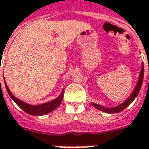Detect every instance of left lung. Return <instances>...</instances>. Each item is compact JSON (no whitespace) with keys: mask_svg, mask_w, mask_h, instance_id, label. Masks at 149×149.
I'll return each mask as SVG.
<instances>
[{"mask_svg":"<svg viewBox=\"0 0 149 149\" xmlns=\"http://www.w3.org/2000/svg\"><path fill=\"white\" fill-rule=\"evenodd\" d=\"M143 74H144V69H143V65L142 66V70H141L140 74H139V81L138 84L135 87L134 90L133 91V93L131 94V95L129 97V99L125 100L123 103L120 104L119 105L116 106V107H113V108H105V107H103V106L99 105L95 103H91L92 105L95 106L96 109H100L101 111L105 112V113H119V112L123 111L125 108H127L128 106L134 100V99L137 97V95H139V91H140L141 87H142V84H143Z\"/></svg>","mask_w":149,"mask_h":149,"instance_id":"1","label":"left lung"}]
</instances>
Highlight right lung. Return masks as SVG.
Returning <instances> with one entry per match:
<instances>
[{
  "label": "right lung",
  "mask_w": 149,
  "mask_h": 149,
  "mask_svg": "<svg viewBox=\"0 0 149 149\" xmlns=\"http://www.w3.org/2000/svg\"><path fill=\"white\" fill-rule=\"evenodd\" d=\"M0 84H1V79H0ZM5 85H6V89L8 92L9 95L10 96V98L14 100L15 103L17 105L20 107L21 109H23L24 111L27 113L28 114L31 115H36V116H40V115H45L46 113H48L49 112L53 111L56 108H58L60 105L62 100H63V96H64V91H62V93L60 95L56 98L55 100H52L50 102H47L40 105H31L29 104H26L25 102L21 101V100H18L17 98H15L14 95H12V93L10 92V90L9 89L7 84L5 82Z\"/></svg>",
  "instance_id": "1"
}]
</instances>
